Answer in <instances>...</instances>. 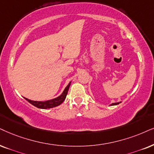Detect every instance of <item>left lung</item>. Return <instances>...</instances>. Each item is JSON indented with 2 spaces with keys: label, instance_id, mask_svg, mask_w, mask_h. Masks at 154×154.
<instances>
[{
  "label": "left lung",
  "instance_id": "8db88e82",
  "mask_svg": "<svg viewBox=\"0 0 154 154\" xmlns=\"http://www.w3.org/2000/svg\"><path fill=\"white\" fill-rule=\"evenodd\" d=\"M119 103H121V102H115V103H112V104H111L110 105H111V106H114V105H117V104H119Z\"/></svg>",
  "mask_w": 154,
  "mask_h": 154
}]
</instances>
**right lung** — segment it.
<instances>
[{
	"instance_id": "add662e5",
	"label": "right lung",
	"mask_w": 154,
	"mask_h": 154,
	"mask_svg": "<svg viewBox=\"0 0 154 154\" xmlns=\"http://www.w3.org/2000/svg\"><path fill=\"white\" fill-rule=\"evenodd\" d=\"M70 85H71V82L68 84L67 86L65 87V89H64L63 93H62V94H60L59 97H56V98H54V99H52V100L44 101V102H42V101L30 100H28V99H27V98H25V99L28 101V102H30L31 104H32L33 106H36V107H38L39 109H50V108L55 107V106H59L60 104H61L62 103L65 101Z\"/></svg>"
}]
</instances>
